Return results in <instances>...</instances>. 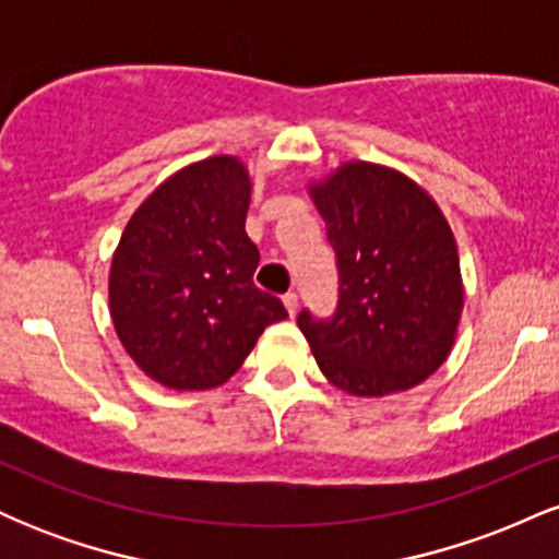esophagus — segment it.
Returning a JSON list of instances; mask_svg holds the SVG:
<instances>
[{
  "mask_svg": "<svg viewBox=\"0 0 559 559\" xmlns=\"http://www.w3.org/2000/svg\"><path fill=\"white\" fill-rule=\"evenodd\" d=\"M284 307H286L288 318H294V316H297V307H299V299H297V294H294V292H288L286 297H284Z\"/></svg>",
  "mask_w": 559,
  "mask_h": 559,
  "instance_id": "obj_1",
  "label": "esophagus"
}]
</instances>
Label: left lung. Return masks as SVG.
I'll use <instances>...</instances> for the list:
<instances>
[{
	"mask_svg": "<svg viewBox=\"0 0 559 559\" xmlns=\"http://www.w3.org/2000/svg\"><path fill=\"white\" fill-rule=\"evenodd\" d=\"M307 194L338 265L331 323L297 318L320 373L362 400L415 389L447 360L463 318L452 226L420 183L365 159L310 181Z\"/></svg>",
	"mask_w": 559,
	"mask_h": 559,
	"instance_id": "left-lung-1",
	"label": "left lung"
}]
</instances>
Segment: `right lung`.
I'll list each match as a JSON object with an SVG mask.
<instances>
[{
    "mask_svg": "<svg viewBox=\"0 0 559 559\" xmlns=\"http://www.w3.org/2000/svg\"><path fill=\"white\" fill-rule=\"evenodd\" d=\"M249 199L247 165L213 155L165 178L126 223L110 318L128 357L159 386H221L286 318L281 299L252 281L260 252L243 230Z\"/></svg>",
    "mask_w": 559,
    "mask_h": 559,
    "instance_id": "right-lung-1",
    "label": "right lung"
}]
</instances>
